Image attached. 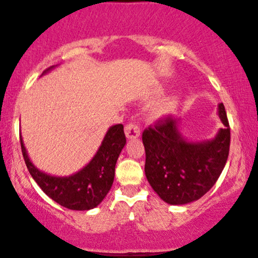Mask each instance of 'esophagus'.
Listing matches in <instances>:
<instances>
[{
    "mask_svg": "<svg viewBox=\"0 0 258 258\" xmlns=\"http://www.w3.org/2000/svg\"><path fill=\"white\" fill-rule=\"evenodd\" d=\"M125 135L128 139H136L141 135V128L135 123H127L125 127Z\"/></svg>",
    "mask_w": 258,
    "mask_h": 258,
    "instance_id": "esophagus-1",
    "label": "esophagus"
}]
</instances>
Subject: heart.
<instances>
[{
  "label": "heart",
  "instance_id": "b5f03b06",
  "mask_svg": "<svg viewBox=\"0 0 258 258\" xmlns=\"http://www.w3.org/2000/svg\"><path fill=\"white\" fill-rule=\"evenodd\" d=\"M178 105H179V97L173 96L171 97L167 102H165L164 104L160 105L159 108H156L155 110H154V115H155L156 117L167 116V115L172 114V112L178 108Z\"/></svg>",
  "mask_w": 258,
  "mask_h": 258
}]
</instances>
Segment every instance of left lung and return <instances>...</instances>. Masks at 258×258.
<instances>
[{"label":"left lung","instance_id":"8db88e82","mask_svg":"<svg viewBox=\"0 0 258 258\" xmlns=\"http://www.w3.org/2000/svg\"><path fill=\"white\" fill-rule=\"evenodd\" d=\"M217 112L223 127L206 141H189L180 132L179 120L171 116L143 132L147 179L165 203L185 205L199 200L221 176L229 154L230 128L222 103Z\"/></svg>","mask_w":258,"mask_h":258}]
</instances>
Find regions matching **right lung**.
<instances>
[{"mask_svg": "<svg viewBox=\"0 0 258 258\" xmlns=\"http://www.w3.org/2000/svg\"><path fill=\"white\" fill-rule=\"evenodd\" d=\"M57 65L44 70L42 75ZM22 153L26 167L40 188L59 205L75 211H88L102 203L110 190L115 176V165L126 144L123 126H111L105 133L102 144L92 160L70 176H53L32 164L20 136Z\"/></svg>", "mask_w": 258, "mask_h": 258, "instance_id": "1", "label": "right lung"}]
</instances>
